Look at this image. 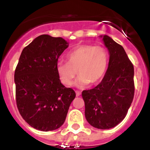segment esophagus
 Wrapping results in <instances>:
<instances>
[{
    "instance_id": "34e87169",
    "label": "esophagus",
    "mask_w": 150,
    "mask_h": 150,
    "mask_svg": "<svg viewBox=\"0 0 150 150\" xmlns=\"http://www.w3.org/2000/svg\"><path fill=\"white\" fill-rule=\"evenodd\" d=\"M80 95H81V92H80V91H76V97H79Z\"/></svg>"
}]
</instances>
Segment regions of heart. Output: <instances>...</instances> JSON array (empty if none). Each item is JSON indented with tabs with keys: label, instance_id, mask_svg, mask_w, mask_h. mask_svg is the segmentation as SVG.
Instances as JSON below:
<instances>
[{
	"label": "heart",
	"instance_id": "heart-1",
	"mask_svg": "<svg viewBox=\"0 0 150 150\" xmlns=\"http://www.w3.org/2000/svg\"><path fill=\"white\" fill-rule=\"evenodd\" d=\"M67 62H59L56 65L57 74L64 86H71L77 73L79 76L76 86L82 87L88 83L95 85L105 74L108 54L101 46L79 45L67 54Z\"/></svg>",
	"mask_w": 150,
	"mask_h": 150
}]
</instances>
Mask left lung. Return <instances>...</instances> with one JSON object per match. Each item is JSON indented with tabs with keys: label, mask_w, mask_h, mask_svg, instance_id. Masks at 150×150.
I'll return each mask as SVG.
<instances>
[{
	"label": "left lung",
	"mask_w": 150,
	"mask_h": 150,
	"mask_svg": "<svg viewBox=\"0 0 150 150\" xmlns=\"http://www.w3.org/2000/svg\"><path fill=\"white\" fill-rule=\"evenodd\" d=\"M103 41L110 53L108 68L96 87L84 90L85 116L91 126L109 129L126 116L134 95V66L124 48L109 36Z\"/></svg>",
	"instance_id": "obj_1"
}]
</instances>
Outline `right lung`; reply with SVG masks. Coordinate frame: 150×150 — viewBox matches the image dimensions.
<instances>
[{
    "label": "right lung",
    "mask_w": 150,
    "mask_h": 150,
    "mask_svg": "<svg viewBox=\"0 0 150 150\" xmlns=\"http://www.w3.org/2000/svg\"><path fill=\"white\" fill-rule=\"evenodd\" d=\"M68 47L62 38L43 34L23 49L14 74L16 99L23 120L36 129L60 128L76 93L62 84L58 59Z\"/></svg>",
    "instance_id": "1"
}]
</instances>
